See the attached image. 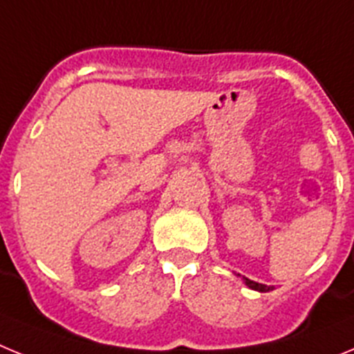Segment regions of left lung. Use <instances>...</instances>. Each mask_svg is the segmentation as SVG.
<instances>
[{
  "mask_svg": "<svg viewBox=\"0 0 354 354\" xmlns=\"http://www.w3.org/2000/svg\"><path fill=\"white\" fill-rule=\"evenodd\" d=\"M245 282H246V286L250 287V289H253V290H261V292H268V290H271V289H273V287H270V286H264V283H257V282H253V280H248V278H245Z\"/></svg>",
  "mask_w": 354,
  "mask_h": 354,
  "instance_id": "1",
  "label": "left lung"
}]
</instances>
